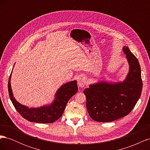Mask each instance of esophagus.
<instances>
[{
  "label": "esophagus",
  "mask_w": 150,
  "mask_h": 150,
  "mask_svg": "<svg viewBox=\"0 0 150 150\" xmlns=\"http://www.w3.org/2000/svg\"><path fill=\"white\" fill-rule=\"evenodd\" d=\"M86 84V78L85 77H81L78 80V84L80 88H84Z\"/></svg>",
  "instance_id": "obj_1"
}]
</instances>
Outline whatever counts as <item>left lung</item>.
I'll return each instance as SVG.
<instances>
[{
	"instance_id": "left-lung-1",
	"label": "left lung",
	"mask_w": 150,
	"mask_h": 150,
	"mask_svg": "<svg viewBox=\"0 0 150 150\" xmlns=\"http://www.w3.org/2000/svg\"><path fill=\"white\" fill-rule=\"evenodd\" d=\"M129 64L126 78L118 82L98 81L84 90L89 116L98 122H111L128 115L140 98L143 82L138 59L125 46Z\"/></svg>"
}]
</instances>
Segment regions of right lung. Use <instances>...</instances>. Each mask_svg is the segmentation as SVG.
<instances>
[{
  "label": "right lung",
  "mask_w": 150,
  "mask_h": 150,
  "mask_svg": "<svg viewBox=\"0 0 150 150\" xmlns=\"http://www.w3.org/2000/svg\"><path fill=\"white\" fill-rule=\"evenodd\" d=\"M12 72V71L8 82V91L10 99L17 112L24 118L30 122L52 123L57 121L62 115L68 101L78 90L76 80L67 82L57 89L54 96V99L51 104L38 108H29L19 103L13 97L11 84Z\"/></svg>",
  "instance_id": "right-lung-1"
}]
</instances>
